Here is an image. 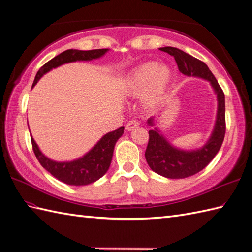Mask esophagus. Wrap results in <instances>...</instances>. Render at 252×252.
Returning <instances> with one entry per match:
<instances>
[{
	"label": "esophagus",
	"mask_w": 252,
	"mask_h": 252,
	"mask_svg": "<svg viewBox=\"0 0 252 252\" xmlns=\"http://www.w3.org/2000/svg\"><path fill=\"white\" fill-rule=\"evenodd\" d=\"M138 126H140V123H138L136 120H131L126 123V131H132V130L136 129Z\"/></svg>",
	"instance_id": "obj_1"
}]
</instances>
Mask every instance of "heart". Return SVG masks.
I'll list each match as a JSON object with an SVG mask.
<instances>
[{
  "label": "heart",
  "mask_w": 252,
  "mask_h": 252,
  "mask_svg": "<svg viewBox=\"0 0 252 252\" xmlns=\"http://www.w3.org/2000/svg\"><path fill=\"white\" fill-rule=\"evenodd\" d=\"M173 82V70L165 63L146 62L132 68L122 82V92L131 97L142 95L146 108H156L167 97Z\"/></svg>",
  "instance_id": "heart-1"
}]
</instances>
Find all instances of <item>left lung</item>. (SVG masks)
<instances>
[{"instance_id": "8db88e82", "label": "left lung", "mask_w": 252, "mask_h": 252, "mask_svg": "<svg viewBox=\"0 0 252 252\" xmlns=\"http://www.w3.org/2000/svg\"><path fill=\"white\" fill-rule=\"evenodd\" d=\"M160 51L168 53L178 63L179 70L184 76L200 78L211 84L218 100L215 126L210 137L200 148L186 151L172 145L158 127L148 131L149 141L145 158L149 167L157 174L168 179H185L206 168L215 158L225 135V96L205 63L192 57L176 47H160ZM149 126H155V117L147 120Z\"/></svg>"}]
</instances>
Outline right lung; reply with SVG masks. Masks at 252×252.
Segmentation results:
<instances>
[{
	"label": "right lung",
	"instance_id": "obj_1",
	"mask_svg": "<svg viewBox=\"0 0 252 252\" xmlns=\"http://www.w3.org/2000/svg\"><path fill=\"white\" fill-rule=\"evenodd\" d=\"M109 49H100L92 51H80V50H67L55 56L53 60L47 62L40 70L36 72L32 88L45 73L53 70L62 65L74 62H89L103 57ZM125 127L121 126L118 130L107 133L90 151L84 154L82 157L77 158L70 161H56L41 152L34 138L31 135L32 147L35 154V157L39 160L42 167L46 171L63 183L68 185L81 186L89 185L99 180L107 171H108L114 149L117 141L122 136Z\"/></svg>",
	"mask_w": 252,
	"mask_h": 252
}]
</instances>
